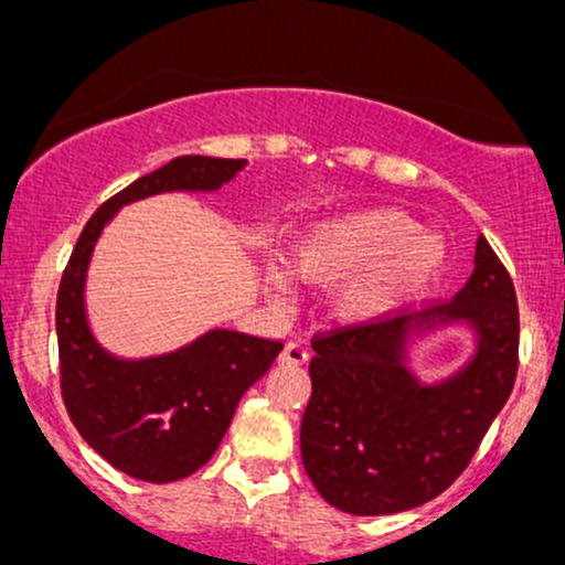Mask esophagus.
Here are the masks:
<instances>
[{
  "label": "esophagus",
  "instance_id": "1",
  "mask_svg": "<svg viewBox=\"0 0 565 565\" xmlns=\"http://www.w3.org/2000/svg\"><path fill=\"white\" fill-rule=\"evenodd\" d=\"M310 359V353H308V348L302 345V342H287V345H284V350H281V364H291V366H302L305 361Z\"/></svg>",
  "mask_w": 565,
  "mask_h": 565
}]
</instances>
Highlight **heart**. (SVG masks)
Returning <instances> with one entry per match:
<instances>
[{"instance_id": "b5f03b06", "label": "heart", "mask_w": 565, "mask_h": 565, "mask_svg": "<svg viewBox=\"0 0 565 565\" xmlns=\"http://www.w3.org/2000/svg\"><path fill=\"white\" fill-rule=\"evenodd\" d=\"M305 281L337 284L332 313L342 323H377L436 281L446 265L438 233L395 206L342 212L310 225L291 249ZM278 291H289L291 274L276 270Z\"/></svg>"}]
</instances>
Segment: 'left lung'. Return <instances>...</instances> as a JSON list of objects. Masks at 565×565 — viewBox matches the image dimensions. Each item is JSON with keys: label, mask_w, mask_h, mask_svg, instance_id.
<instances>
[{"label": "left lung", "mask_w": 565, "mask_h": 565, "mask_svg": "<svg viewBox=\"0 0 565 565\" xmlns=\"http://www.w3.org/2000/svg\"><path fill=\"white\" fill-rule=\"evenodd\" d=\"M457 320L477 332V355L425 386L405 366L407 340ZM518 334L515 287L483 236L476 270L451 300L316 334L300 449L319 494L350 515H391L449 489L508 404Z\"/></svg>", "instance_id": "8db88e82"}]
</instances>
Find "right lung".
Here are the masks:
<instances>
[{
    "mask_svg": "<svg viewBox=\"0 0 565 565\" xmlns=\"http://www.w3.org/2000/svg\"><path fill=\"white\" fill-rule=\"evenodd\" d=\"M246 159L178 157L119 191L84 225L57 289L61 391L79 436L116 470L170 483L204 468L242 395L268 372L281 342L212 329L153 359H116L89 332L84 281L100 231L125 204L170 191H217Z\"/></svg>",
    "mask_w": 565,
    "mask_h": 565,
    "instance_id": "add662e5",
    "label": "right lung"
}]
</instances>
